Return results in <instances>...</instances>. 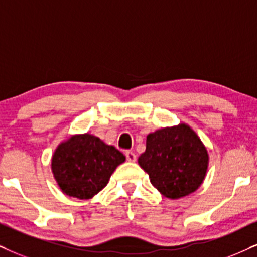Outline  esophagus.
Listing matches in <instances>:
<instances>
[{
    "instance_id": "34e87169",
    "label": "esophagus",
    "mask_w": 257,
    "mask_h": 257,
    "mask_svg": "<svg viewBox=\"0 0 257 257\" xmlns=\"http://www.w3.org/2000/svg\"><path fill=\"white\" fill-rule=\"evenodd\" d=\"M125 158H126V160L131 161V162H135V161H136V155H135V153L132 152V151L125 152Z\"/></svg>"
}]
</instances>
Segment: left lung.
I'll use <instances>...</instances> for the list:
<instances>
[{
	"instance_id": "8db88e82",
	"label": "left lung",
	"mask_w": 257,
	"mask_h": 257,
	"mask_svg": "<svg viewBox=\"0 0 257 257\" xmlns=\"http://www.w3.org/2000/svg\"><path fill=\"white\" fill-rule=\"evenodd\" d=\"M139 165L162 196L179 199L193 193L205 179L209 154L196 132L180 123L148 134Z\"/></svg>"
}]
</instances>
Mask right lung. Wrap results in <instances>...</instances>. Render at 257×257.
Here are the masks:
<instances>
[{
	"label": "right lung",
	"instance_id": "obj_1",
	"mask_svg": "<svg viewBox=\"0 0 257 257\" xmlns=\"http://www.w3.org/2000/svg\"><path fill=\"white\" fill-rule=\"evenodd\" d=\"M124 161L118 149L86 133L58 146L52 157V173L65 194L90 199L106 186L116 167Z\"/></svg>",
	"mask_w": 257,
	"mask_h": 257
}]
</instances>
